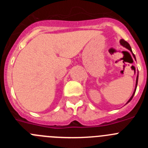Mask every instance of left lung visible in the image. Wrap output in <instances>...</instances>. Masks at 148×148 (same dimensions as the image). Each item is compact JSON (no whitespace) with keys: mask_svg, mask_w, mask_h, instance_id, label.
Masks as SVG:
<instances>
[{"mask_svg":"<svg viewBox=\"0 0 148 148\" xmlns=\"http://www.w3.org/2000/svg\"><path fill=\"white\" fill-rule=\"evenodd\" d=\"M120 44H121V45L123 46V47H126L127 49H129V50H130V52H132V49H131V47H130V44H128V43L127 42L126 40H124V39H121V40H120ZM132 53H133V52H132ZM133 57L135 58V56H134V54H133ZM138 75H137V77H136V88H135V90H134V92H133V95H132V96H131V98H130V99H129V101H127V103L130 102V101H131V99H133L134 94H135L136 90V87H137V84H138Z\"/></svg>","mask_w":148,"mask_h":148,"instance_id":"1","label":"left lung"}]
</instances>
